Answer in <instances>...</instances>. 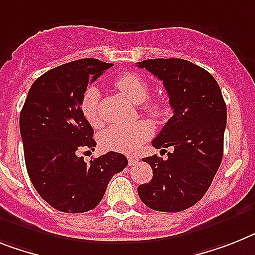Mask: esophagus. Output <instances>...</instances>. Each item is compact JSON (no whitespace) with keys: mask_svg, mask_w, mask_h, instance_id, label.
Returning <instances> with one entry per match:
<instances>
[{"mask_svg":"<svg viewBox=\"0 0 255 255\" xmlns=\"http://www.w3.org/2000/svg\"><path fill=\"white\" fill-rule=\"evenodd\" d=\"M128 160H129V165H134V164L138 163L139 157L135 156V155H130V156H128Z\"/></svg>","mask_w":255,"mask_h":255,"instance_id":"esophagus-1","label":"esophagus"}]
</instances>
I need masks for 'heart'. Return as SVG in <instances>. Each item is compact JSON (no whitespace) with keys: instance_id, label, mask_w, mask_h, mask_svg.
Masks as SVG:
<instances>
[{"instance_id":"1","label":"heart","mask_w":255,"mask_h":255,"mask_svg":"<svg viewBox=\"0 0 255 255\" xmlns=\"http://www.w3.org/2000/svg\"><path fill=\"white\" fill-rule=\"evenodd\" d=\"M115 87L128 100L134 104H142L148 96V86L139 75L132 73L121 74L115 82ZM142 109L151 119L157 120L165 113V105L160 100H150L143 103ZM81 112L87 123L94 128L102 124L99 115V91L98 88L88 87L81 100ZM152 135V126L147 121H135L129 125H115L104 129L100 134V143L107 150L132 153L142 143L150 139Z\"/></svg>"}]
</instances>
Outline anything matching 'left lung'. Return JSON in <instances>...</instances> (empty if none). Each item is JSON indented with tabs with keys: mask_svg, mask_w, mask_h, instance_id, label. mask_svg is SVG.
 Masks as SVG:
<instances>
[{
	"mask_svg": "<svg viewBox=\"0 0 255 255\" xmlns=\"http://www.w3.org/2000/svg\"><path fill=\"white\" fill-rule=\"evenodd\" d=\"M163 81L173 116L152 140L167 159L143 157L152 180L138 186L140 201L161 212H178L206 194L223 159L227 105L218 82L207 70L181 58L138 62ZM160 151V152H161Z\"/></svg>",
	"mask_w": 255,
	"mask_h": 255,
	"instance_id": "8db88e82",
	"label": "left lung"
}]
</instances>
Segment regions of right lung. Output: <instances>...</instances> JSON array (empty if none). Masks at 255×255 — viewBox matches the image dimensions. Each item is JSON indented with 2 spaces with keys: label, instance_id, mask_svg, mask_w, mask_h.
<instances>
[{
  "label": "right lung",
  "instance_id": "add662e5",
  "mask_svg": "<svg viewBox=\"0 0 255 255\" xmlns=\"http://www.w3.org/2000/svg\"><path fill=\"white\" fill-rule=\"evenodd\" d=\"M113 64L83 58L57 66L33 82L19 116L24 160L33 188L58 211L79 214L100 203L111 178L128 165L109 151L90 164L78 153L94 150V129L81 112L82 96Z\"/></svg>",
  "mask_w": 255,
  "mask_h": 255
}]
</instances>
